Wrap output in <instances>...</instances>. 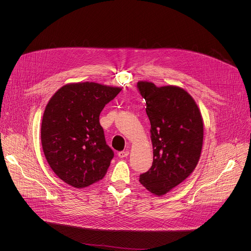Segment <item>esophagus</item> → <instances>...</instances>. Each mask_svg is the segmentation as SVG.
I'll list each match as a JSON object with an SVG mask.
<instances>
[{
	"label": "esophagus",
	"instance_id": "1",
	"mask_svg": "<svg viewBox=\"0 0 251 251\" xmlns=\"http://www.w3.org/2000/svg\"><path fill=\"white\" fill-rule=\"evenodd\" d=\"M129 155V151L126 150V151H121L118 153V157L119 158H124V157H127Z\"/></svg>",
	"mask_w": 251,
	"mask_h": 251
}]
</instances>
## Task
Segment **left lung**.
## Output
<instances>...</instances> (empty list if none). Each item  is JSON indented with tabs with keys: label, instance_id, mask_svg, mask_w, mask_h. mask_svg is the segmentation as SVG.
Instances as JSON below:
<instances>
[{
	"label": "left lung",
	"instance_id": "8db88e82",
	"mask_svg": "<svg viewBox=\"0 0 251 251\" xmlns=\"http://www.w3.org/2000/svg\"><path fill=\"white\" fill-rule=\"evenodd\" d=\"M151 123L153 164L140 175L150 193L163 196L180 185L196 169L202 148L203 122L194 98L182 87H157L139 81Z\"/></svg>",
	"mask_w": 251,
	"mask_h": 251
}]
</instances>
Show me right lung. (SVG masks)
<instances>
[{"label":"right lung","mask_w":251,"mask_h":251,"mask_svg":"<svg viewBox=\"0 0 251 251\" xmlns=\"http://www.w3.org/2000/svg\"><path fill=\"white\" fill-rule=\"evenodd\" d=\"M120 91L89 81L69 83L50 99L42 121V146L50 167L67 185L82 189L107 173L114 153L106 144L99 115Z\"/></svg>","instance_id":"add662e5"}]
</instances>
